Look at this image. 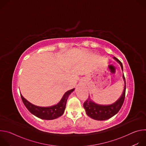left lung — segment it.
I'll list each match as a JSON object with an SVG mask.
<instances>
[{
  "label": "left lung",
  "mask_w": 146,
  "mask_h": 146,
  "mask_svg": "<svg viewBox=\"0 0 146 146\" xmlns=\"http://www.w3.org/2000/svg\"><path fill=\"white\" fill-rule=\"evenodd\" d=\"M114 59L118 62V64L121 67L122 70L123 71V66L121 61L117 58L114 57ZM122 78L125 84L123 92L119 98L115 102L109 105H99V104L92 101L90 97L88 98V99L84 103V105H83L88 116L95 120L104 121L111 118L119 111L123 105L126 90L125 78L123 74L122 75Z\"/></svg>",
  "instance_id": "1"
}]
</instances>
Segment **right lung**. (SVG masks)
I'll list each match as a JSON object with an SVG mask.
<instances>
[{"instance_id": "1", "label": "right lung", "mask_w": 146, "mask_h": 146, "mask_svg": "<svg viewBox=\"0 0 146 146\" xmlns=\"http://www.w3.org/2000/svg\"><path fill=\"white\" fill-rule=\"evenodd\" d=\"M74 90V88L67 91L56 105L50 107H40L34 105L25 99L22 95H21V96L24 105L32 114L41 119L51 120L60 117L64 113L68 98Z\"/></svg>"}]
</instances>
